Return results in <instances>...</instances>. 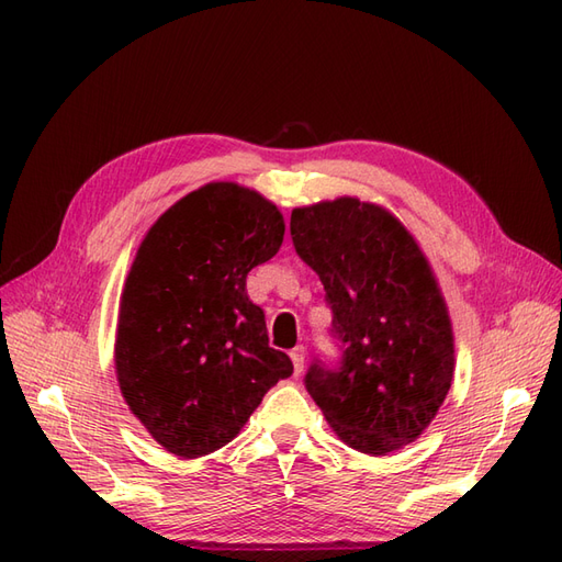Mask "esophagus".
I'll list each match as a JSON object with an SVG mask.
<instances>
[{"label": "esophagus", "instance_id": "34e87169", "mask_svg": "<svg viewBox=\"0 0 562 562\" xmlns=\"http://www.w3.org/2000/svg\"><path fill=\"white\" fill-rule=\"evenodd\" d=\"M290 358H292V362H294V372H296V374H301V370H303V362H306V346H296V348H292Z\"/></svg>", "mask_w": 562, "mask_h": 562}]
</instances>
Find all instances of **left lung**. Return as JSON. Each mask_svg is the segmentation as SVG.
Wrapping results in <instances>:
<instances>
[{
	"instance_id": "8db88e82",
	"label": "left lung",
	"mask_w": 562,
	"mask_h": 562,
	"mask_svg": "<svg viewBox=\"0 0 562 562\" xmlns=\"http://www.w3.org/2000/svg\"><path fill=\"white\" fill-rule=\"evenodd\" d=\"M292 243L325 284L339 358H315L306 391L364 454L416 440L452 386L454 339L438 282L403 223L352 198L292 212Z\"/></svg>"
}]
</instances>
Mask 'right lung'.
Instances as JSON below:
<instances>
[{"label": "right lung", "instance_id": "add662e5", "mask_svg": "<svg viewBox=\"0 0 562 562\" xmlns=\"http://www.w3.org/2000/svg\"><path fill=\"white\" fill-rule=\"evenodd\" d=\"M282 237L276 204L210 183L159 216L138 247L120 303L115 370L126 405L176 457L231 442L294 372L247 296V272L270 261Z\"/></svg>", "mask_w": 562, "mask_h": 562}]
</instances>
